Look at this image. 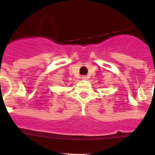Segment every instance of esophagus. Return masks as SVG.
I'll use <instances>...</instances> for the list:
<instances>
[{"label": "esophagus", "mask_w": 155, "mask_h": 155, "mask_svg": "<svg viewBox=\"0 0 155 155\" xmlns=\"http://www.w3.org/2000/svg\"><path fill=\"white\" fill-rule=\"evenodd\" d=\"M81 79H82V80H87V76H86V75H82V77H81Z\"/></svg>", "instance_id": "esophagus-1"}]
</instances>
